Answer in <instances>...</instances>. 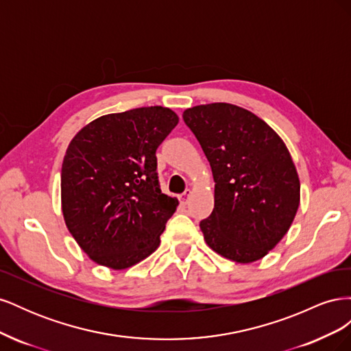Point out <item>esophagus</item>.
Instances as JSON below:
<instances>
[{"instance_id":"34e87169","label":"esophagus","mask_w":351,"mask_h":351,"mask_svg":"<svg viewBox=\"0 0 351 351\" xmlns=\"http://www.w3.org/2000/svg\"><path fill=\"white\" fill-rule=\"evenodd\" d=\"M190 195H192V190H190V189H187L186 190V192L183 193V195H180V204H182V205H186L187 204V200H189V196Z\"/></svg>"}]
</instances>
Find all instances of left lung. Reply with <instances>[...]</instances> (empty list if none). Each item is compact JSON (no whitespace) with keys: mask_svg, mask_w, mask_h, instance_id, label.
Here are the masks:
<instances>
[{"mask_svg":"<svg viewBox=\"0 0 351 351\" xmlns=\"http://www.w3.org/2000/svg\"><path fill=\"white\" fill-rule=\"evenodd\" d=\"M215 182V206L200 221L208 246L239 263L262 259L290 230L300 180L285 143L249 110L227 102L183 112Z\"/></svg>","mask_w":351,"mask_h":351,"instance_id":"obj_1","label":"left lung"}]
</instances>
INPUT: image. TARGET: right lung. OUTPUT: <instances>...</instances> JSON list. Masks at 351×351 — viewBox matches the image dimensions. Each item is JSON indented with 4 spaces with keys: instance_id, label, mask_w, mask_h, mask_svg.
<instances>
[{
    "instance_id": "1",
    "label": "right lung",
    "mask_w": 351,
    "mask_h": 351,
    "mask_svg": "<svg viewBox=\"0 0 351 351\" xmlns=\"http://www.w3.org/2000/svg\"><path fill=\"white\" fill-rule=\"evenodd\" d=\"M178 123L165 107L102 115L73 137L61 168V210L89 259L115 271L152 254L177 197L161 193L156 149Z\"/></svg>"
}]
</instances>
